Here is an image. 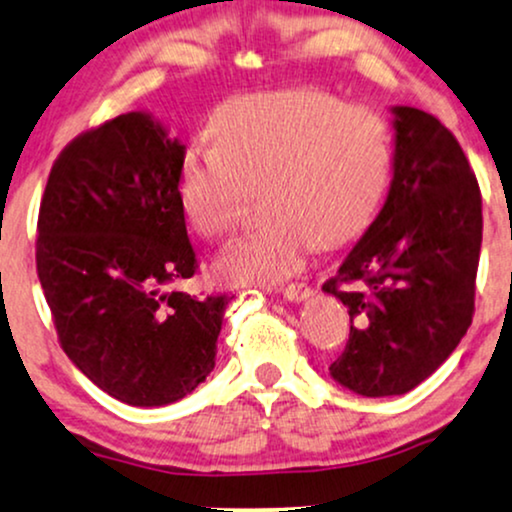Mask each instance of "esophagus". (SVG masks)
<instances>
[{
  "mask_svg": "<svg viewBox=\"0 0 512 512\" xmlns=\"http://www.w3.org/2000/svg\"><path fill=\"white\" fill-rule=\"evenodd\" d=\"M314 294V290H311L306 282H292V285L282 287V297L290 299V302H304L306 297H311Z\"/></svg>",
  "mask_w": 512,
  "mask_h": 512,
  "instance_id": "esophagus-1",
  "label": "esophagus"
}]
</instances>
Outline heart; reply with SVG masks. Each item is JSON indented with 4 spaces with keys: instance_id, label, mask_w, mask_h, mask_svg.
Listing matches in <instances>:
<instances>
[{
    "instance_id": "1",
    "label": "heart",
    "mask_w": 512,
    "mask_h": 512,
    "mask_svg": "<svg viewBox=\"0 0 512 512\" xmlns=\"http://www.w3.org/2000/svg\"><path fill=\"white\" fill-rule=\"evenodd\" d=\"M213 143L186 146L179 196L210 239L237 230L251 191H263L261 230L222 251L230 285H273L306 266L316 246L357 242L388 194L393 126L381 110L306 86L232 98L210 114Z\"/></svg>"
}]
</instances>
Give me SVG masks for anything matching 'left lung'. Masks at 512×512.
Instances as JSON below:
<instances>
[{
    "label": "left lung",
    "mask_w": 512,
    "mask_h": 512,
    "mask_svg": "<svg viewBox=\"0 0 512 512\" xmlns=\"http://www.w3.org/2000/svg\"><path fill=\"white\" fill-rule=\"evenodd\" d=\"M388 201L323 282L350 314L330 376L366 398L410 393L472 326L482 191L458 138L434 114L395 107Z\"/></svg>",
    "instance_id": "obj_1"
}]
</instances>
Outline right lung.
Here are the masks:
<instances>
[{
  "label": "right lung",
  "mask_w": 512,
  "mask_h": 512,
  "mask_svg": "<svg viewBox=\"0 0 512 512\" xmlns=\"http://www.w3.org/2000/svg\"><path fill=\"white\" fill-rule=\"evenodd\" d=\"M182 155L146 114H119L66 143L40 198L35 266L59 345L134 407L170 405L206 381L232 299L172 290L198 270Z\"/></svg>",
  "instance_id": "obj_1"
}]
</instances>
